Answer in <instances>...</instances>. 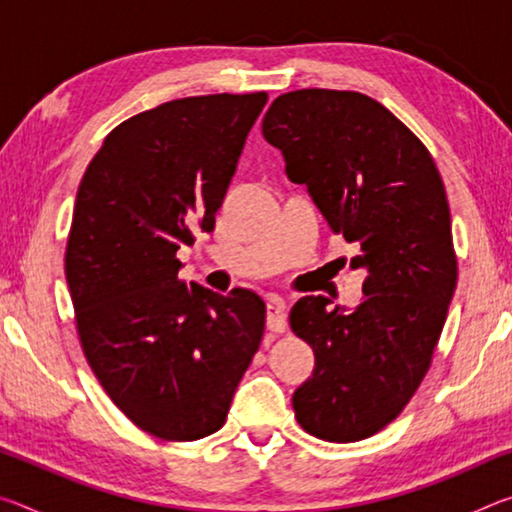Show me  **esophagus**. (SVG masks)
I'll return each mask as SVG.
<instances>
[{
	"label": "esophagus",
	"mask_w": 512,
	"mask_h": 512,
	"mask_svg": "<svg viewBox=\"0 0 512 512\" xmlns=\"http://www.w3.org/2000/svg\"><path fill=\"white\" fill-rule=\"evenodd\" d=\"M266 327L275 334H282L287 329V311L280 298H271L266 305Z\"/></svg>",
	"instance_id": "esophagus-1"
}]
</instances>
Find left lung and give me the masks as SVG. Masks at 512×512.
Segmentation results:
<instances>
[{
    "mask_svg": "<svg viewBox=\"0 0 512 512\" xmlns=\"http://www.w3.org/2000/svg\"><path fill=\"white\" fill-rule=\"evenodd\" d=\"M262 133L329 228L359 244L352 266L368 271L354 311L305 296L289 316L316 357L314 375L293 393L300 427L357 443L409 404L443 332L458 277L443 178L427 146L361 92L282 94Z\"/></svg>",
    "mask_w": 512,
    "mask_h": 512,
    "instance_id": "obj_1",
    "label": "left lung"
}]
</instances>
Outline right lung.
Masks as SVG:
<instances>
[{
  "label": "right lung",
  "mask_w": 512,
  "mask_h": 512,
  "mask_svg": "<svg viewBox=\"0 0 512 512\" xmlns=\"http://www.w3.org/2000/svg\"><path fill=\"white\" fill-rule=\"evenodd\" d=\"M266 99L187 97L121 121L76 194L65 277L81 348L117 409L155 438L219 431L262 343L264 300L183 282L176 253L214 230Z\"/></svg>",
  "instance_id": "1"
}]
</instances>
